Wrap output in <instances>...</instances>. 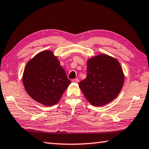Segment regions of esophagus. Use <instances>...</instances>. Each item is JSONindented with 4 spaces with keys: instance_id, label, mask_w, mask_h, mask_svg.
<instances>
[{
    "instance_id": "esophagus-1",
    "label": "esophagus",
    "mask_w": 149,
    "mask_h": 149,
    "mask_svg": "<svg viewBox=\"0 0 149 149\" xmlns=\"http://www.w3.org/2000/svg\"><path fill=\"white\" fill-rule=\"evenodd\" d=\"M72 82L73 83H77L78 82H79V79H77V78H76V79H74L72 80Z\"/></svg>"
}]
</instances>
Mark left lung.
I'll list each match as a JSON object with an SVG mask.
<instances>
[{
    "instance_id": "1",
    "label": "left lung",
    "mask_w": 149,
    "mask_h": 149,
    "mask_svg": "<svg viewBox=\"0 0 149 149\" xmlns=\"http://www.w3.org/2000/svg\"><path fill=\"white\" fill-rule=\"evenodd\" d=\"M87 75L79 83L91 105L100 107L116 98L123 88L124 75L117 59L105 54L89 58Z\"/></svg>"
}]
</instances>
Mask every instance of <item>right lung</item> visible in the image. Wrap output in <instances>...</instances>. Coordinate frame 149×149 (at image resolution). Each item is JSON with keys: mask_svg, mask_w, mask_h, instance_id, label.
I'll use <instances>...</instances> for the list:
<instances>
[{"mask_svg": "<svg viewBox=\"0 0 149 149\" xmlns=\"http://www.w3.org/2000/svg\"><path fill=\"white\" fill-rule=\"evenodd\" d=\"M23 83L35 101L52 106L60 100L71 81L54 53L45 50L30 60L24 69Z\"/></svg>", "mask_w": 149, "mask_h": 149, "instance_id": "add662e5", "label": "right lung"}]
</instances>
